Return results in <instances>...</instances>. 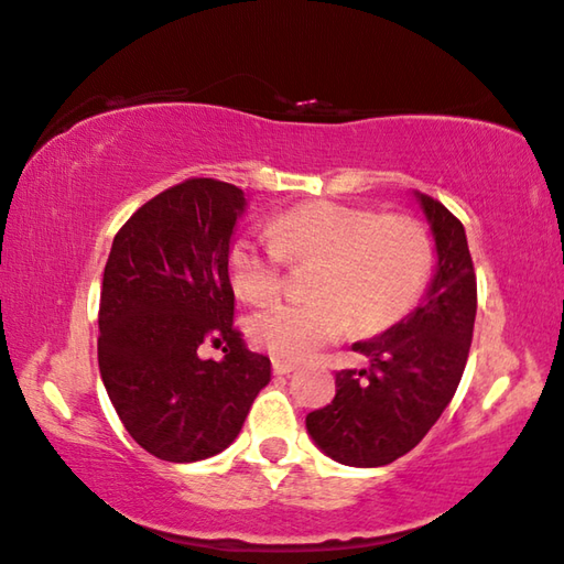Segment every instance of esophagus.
Wrapping results in <instances>:
<instances>
[{
    "label": "esophagus",
    "instance_id": "1",
    "mask_svg": "<svg viewBox=\"0 0 564 564\" xmlns=\"http://www.w3.org/2000/svg\"><path fill=\"white\" fill-rule=\"evenodd\" d=\"M293 369H296V362H291V359H281V357L273 359V372L275 375H291Z\"/></svg>",
    "mask_w": 564,
    "mask_h": 564
}]
</instances>
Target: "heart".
<instances>
[{
	"mask_svg": "<svg viewBox=\"0 0 564 564\" xmlns=\"http://www.w3.org/2000/svg\"><path fill=\"white\" fill-rule=\"evenodd\" d=\"M311 299L271 301L250 318L258 347L304 359L351 329H380L413 306L433 265L423 225L402 215L380 217L344 202H304L268 223V232L230 242L228 273L246 301L271 299L291 260L316 258Z\"/></svg>",
	"mask_w": 564,
	"mask_h": 564,
	"instance_id": "b5f03b06",
	"label": "heart"
}]
</instances>
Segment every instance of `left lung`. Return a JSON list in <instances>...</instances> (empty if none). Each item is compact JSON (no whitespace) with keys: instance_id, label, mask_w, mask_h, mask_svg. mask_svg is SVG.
<instances>
[{"instance_id":"8db88e82","label":"left lung","mask_w":564,"mask_h":564,"mask_svg":"<svg viewBox=\"0 0 564 564\" xmlns=\"http://www.w3.org/2000/svg\"><path fill=\"white\" fill-rule=\"evenodd\" d=\"M435 253V275L415 311L375 339L351 344L365 369L336 372L329 405L306 415V431L344 466H388L425 438L466 369L476 322V273L466 230L438 199L415 192Z\"/></svg>"}]
</instances>
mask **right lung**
I'll return each instance as SVG.
<instances>
[{
  "instance_id": "1",
  "label": "right lung",
  "mask_w": 564,
  "mask_h": 564,
  "mask_svg": "<svg viewBox=\"0 0 564 564\" xmlns=\"http://www.w3.org/2000/svg\"><path fill=\"white\" fill-rule=\"evenodd\" d=\"M235 184L195 176L141 205L116 232L98 311V367L116 413L151 456L192 464L238 438L271 359L235 329L228 275ZM202 340L224 344L220 364Z\"/></svg>"
}]
</instances>
